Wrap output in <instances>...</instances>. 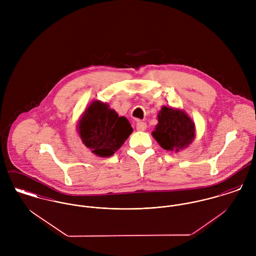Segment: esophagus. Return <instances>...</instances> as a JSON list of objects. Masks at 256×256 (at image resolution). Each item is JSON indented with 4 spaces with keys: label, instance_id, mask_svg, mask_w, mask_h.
Wrapping results in <instances>:
<instances>
[{
    "label": "esophagus",
    "instance_id": "1",
    "mask_svg": "<svg viewBox=\"0 0 256 256\" xmlns=\"http://www.w3.org/2000/svg\"><path fill=\"white\" fill-rule=\"evenodd\" d=\"M136 129L138 131H145L146 129V122H142V121H138L136 124Z\"/></svg>",
    "mask_w": 256,
    "mask_h": 256
}]
</instances>
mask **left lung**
I'll return each instance as SVG.
<instances>
[{
	"label": "left lung",
	"mask_w": 256,
	"mask_h": 256,
	"mask_svg": "<svg viewBox=\"0 0 256 256\" xmlns=\"http://www.w3.org/2000/svg\"><path fill=\"white\" fill-rule=\"evenodd\" d=\"M152 134L162 148L178 152L191 144L195 137V126L185 112L164 106Z\"/></svg>",
	"instance_id": "obj_1"
}]
</instances>
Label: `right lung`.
<instances>
[{"instance_id":"add662e5","label":"right lung","mask_w":256,"mask_h":256,"mask_svg":"<svg viewBox=\"0 0 256 256\" xmlns=\"http://www.w3.org/2000/svg\"><path fill=\"white\" fill-rule=\"evenodd\" d=\"M78 129L84 144L100 156H112L133 132L125 117L100 102H94L84 111Z\"/></svg>"}]
</instances>
